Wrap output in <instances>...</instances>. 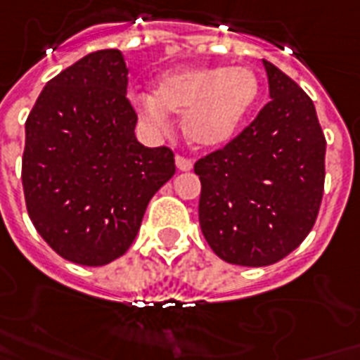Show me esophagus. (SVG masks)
Returning a JSON list of instances; mask_svg holds the SVG:
<instances>
[{"mask_svg":"<svg viewBox=\"0 0 360 360\" xmlns=\"http://www.w3.org/2000/svg\"><path fill=\"white\" fill-rule=\"evenodd\" d=\"M175 164H177V167H179L181 172L193 169V160L187 158V156H183V154H177V156H175Z\"/></svg>","mask_w":360,"mask_h":360,"instance_id":"obj_1","label":"esophagus"}]
</instances>
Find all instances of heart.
I'll list each match as a JSON object with an SVG mask.
<instances>
[{
	"mask_svg": "<svg viewBox=\"0 0 360 360\" xmlns=\"http://www.w3.org/2000/svg\"><path fill=\"white\" fill-rule=\"evenodd\" d=\"M259 79L246 66H207L167 72L150 95L137 97V108L153 126H164L167 114H183L185 133L196 146L227 143L254 108Z\"/></svg>",
	"mask_w": 360,
	"mask_h": 360,
	"instance_id": "b5f03b06",
	"label": "heart"
}]
</instances>
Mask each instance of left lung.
I'll list each match as a JSON object with an SVG mask.
<instances>
[{"label":"left lung","instance_id":"1","mask_svg":"<svg viewBox=\"0 0 360 360\" xmlns=\"http://www.w3.org/2000/svg\"><path fill=\"white\" fill-rule=\"evenodd\" d=\"M269 101L254 122L194 164L204 238L223 262H281L313 229L324 193L326 139L313 101L263 60Z\"/></svg>","mask_w":360,"mask_h":360}]
</instances>
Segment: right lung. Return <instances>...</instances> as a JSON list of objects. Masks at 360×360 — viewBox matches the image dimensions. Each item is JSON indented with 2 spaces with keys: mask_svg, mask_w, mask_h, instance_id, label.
<instances>
[{
  "mask_svg": "<svg viewBox=\"0 0 360 360\" xmlns=\"http://www.w3.org/2000/svg\"><path fill=\"white\" fill-rule=\"evenodd\" d=\"M127 72L118 49L89 53L47 82L26 120L28 215L60 257L87 267L126 254L175 173L172 148L135 139Z\"/></svg>",
  "mask_w": 360,
  "mask_h": 360,
  "instance_id": "obj_1",
  "label": "right lung"
}]
</instances>
